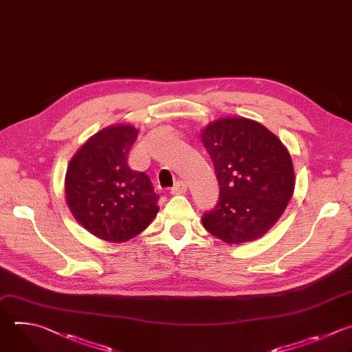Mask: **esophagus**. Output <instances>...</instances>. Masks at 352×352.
Here are the masks:
<instances>
[{
	"label": "esophagus",
	"instance_id": "1",
	"mask_svg": "<svg viewBox=\"0 0 352 352\" xmlns=\"http://www.w3.org/2000/svg\"><path fill=\"white\" fill-rule=\"evenodd\" d=\"M187 191V184L183 180H179L175 183V186L172 187V194H183Z\"/></svg>",
	"mask_w": 352,
	"mask_h": 352
}]
</instances>
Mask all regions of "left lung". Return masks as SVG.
I'll return each mask as SVG.
<instances>
[{"label": "left lung", "mask_w": 352, "mask_h": 352, "mask_svg": "<svg viewBox=\"0 0 352 352\" xmlns=\"http://www.w3.org/2000/svg\"><path fill=\"white\" fill-rule=\"evenodd\" d=\"M221 187L204 228L228 244L262 237L283 215L296 186L289 150L256 120L222 118L201 130Z\"/></svg>", "instance_id": "8db88e82"}]
</instances>
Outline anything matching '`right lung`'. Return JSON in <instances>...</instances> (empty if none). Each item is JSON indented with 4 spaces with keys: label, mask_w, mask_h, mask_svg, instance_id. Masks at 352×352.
<instances>
[{
    "label": "right lung",
    "mask_w": 352,
    "mask_h": 352,
    "mask_svg": "<svg viewBox=\"0 0 352 352\" xmlns=\"http://www.w3.org/2000/svg\"><path fill=\"white\" fill-rule=\"evenodd\" d=\"M138 135L129 123L101 129L78 150L65 175L66 204L78 223L108 243L142 233L158 214L150 177L127 165Z\"/></svg>",
    "instance_id": "obj_1"
}]
</instances>
